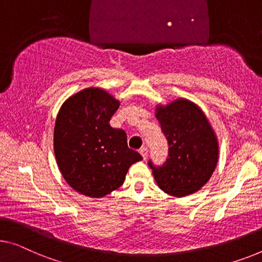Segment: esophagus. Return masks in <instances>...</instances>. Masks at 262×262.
<instances>
[{
    "label": "esophagus",
    "instance_id": "obj_1",
    "mask_svg": "<svg viewBox=\"0 0 262 262\" xmlns=\"http://www.w3.org/2000/svg\"><path fill=\"white\" fill-rule=\"evenodd\" d=\"M140 154L142 155L143 160H146L147 156H148V149H147V148H146V147H142L141 149H140Z\"/></svg>",
    "mask_w": 262,
    "mask_h": 262
}]
</instances>
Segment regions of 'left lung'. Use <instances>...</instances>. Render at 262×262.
I'll return each instance as SVG.
<instances>
[{"label":"left lung","mask_w":262,"mask_h":262,"mask_svg":"<svg viewBox=\"0 0 262 262\" xmlns=\"http://www.w3.org/2000/svg\"><path fill=\"white\" fill-rule=\"evenodd\" d=\"M155 116L168 141V159L161 167L149 161L159 188L175 198L200 190L215 170L219 141L202 109L192 101L177 99L156 104Z\"/></svg>","instance_id":"left-lung-1"}]
</instances>
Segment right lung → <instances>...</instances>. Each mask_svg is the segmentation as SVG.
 <instances>
[{
	"label": "right lung",
	"mask_w": 262,
	"mask_h": 262,
	"mask_svg": "<svg viewBox=\"0 0 262 262\" xmlns=\"http://www.w3.org/2000/svg\"><path fill=\"white\" fill-rule=\"evenodd\" d=\"M120 101L102 88L89 87L62 103L54 127V153L62 177L77 193L100 199L122 186L133 163L127 135L109 124Z\"/></svg>",
	"instance_id": "right-lung-1"
}]
</instances>
